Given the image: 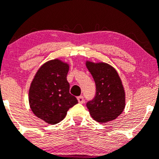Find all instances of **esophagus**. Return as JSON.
<instances>
[{"label": "esophagus", "instance_id": "1", "mask_svg": "<svg viewBox=\"0 0 159 159\" xmlns=\"http://www.w3.org/2000/svg\"><path fill=\"white\" fill-rule=\"evenodd\" d=\"M78 101L79 103H83L84 102V97L82 96V95H81V96H78Z\"/></svg>", "mask_w": 159, "mask_h": 159}]
</instances>
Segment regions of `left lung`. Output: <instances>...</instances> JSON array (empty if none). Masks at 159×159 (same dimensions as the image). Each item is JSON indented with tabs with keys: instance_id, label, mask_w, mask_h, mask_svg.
Returning <instances> with one entry per match:
<instances>
[{
	"instance_id": "8db88e82",
	"label": "left lung",
	"mask_w": 159,
	"mask_h": 159,
	"mask_svg": "<svg viewBox=\"0 0 159 159\" xmlns=\"http://www.w3.org/2000/svg\"><path fill=\"white\" fill-rule=\"evenodd\" d=\"M86 67L96 85L95 96L86 106L90 115L98 123L113 120L125 108V92L114 67L104 62L86 61Z\"/></svg>"
}]
</instances>
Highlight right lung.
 <instances>
[{"label": "right lung", "instance_id": "1", "mask_svg": "<svg viewBox=\"0 0 159 159\" xmlns=\"http://www.w3.org/2000/svg\"><path fill=\"white\" fill-rule=\"evenodd\" d=\"M69 64L59 59L49 61L37 70L29 91V106L38 118L49 124L61 122L78 100L70 94L67 80Z\"/></svg>", "mask_w": 159, "mask_h": 159}]
</instances>
